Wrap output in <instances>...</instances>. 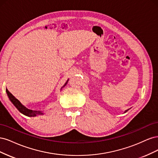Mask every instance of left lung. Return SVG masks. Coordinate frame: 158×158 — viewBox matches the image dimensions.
Returning <instances> with one entry per match:
<instances>
[{
	"label": "left lung",
	"instance_id": "8db88e82",
	"mask_svg": "<svg viewBox=\"0 0 158 158\" xmlns=\"http://www.w3.org/2000/svg\"><path fill=\"white\" fill-rule=\"evenodd\" d=\"M127 111H128V110H127ZM127 111H126V112H127Z\"/></svg>",
	"mask_w": 158,
	"mask_h": 158
}]
</instances>
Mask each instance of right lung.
I'll return each instance as SVG.
<instances>
[{
  "label": "right lung",
  "mask_w": 158,
  "mask_h": 158,
  "mask_svg": "<svg viewBox=\"0 0 158 158\" xmlns=\"http://www.w3.org/2000/svg\"><path fill=\"white\" fill-rule=\"evenodd\" d=\"M66 84H67V82H66V84L64 85V86H65ZM6 92L8 94V96L9 99H10L11 102L14 105V106H15L18 109L19 111H20L21 113L24 114V115L27 116V117H35L37 115V114H43V113H41V111H32V110L27 109L26 107L23 106V105H22V103L19 102L18 100L15 97H14V95L10 92H9L7 89H6Z\"/></svg>",
  "instance_id": "1"
}]
</instances>
